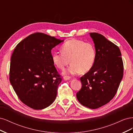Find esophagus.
<instances>
[{"instance_id": "1", "label": "esophagus", "mask_w": 133, "mask_h": 133, "mask_svg": "<svg viewBox=\"0 0 133 133\" xmlns=\"http://www.w3.org/2000/svg\"><path fill=\"white\" fill-rule=\"evenodd\" d=\"M71 79L70 76H65L64 77V79L65 80H69Z\"/></svg>"}]
</instances>
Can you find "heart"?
Here are the masks:
<instances>
[{"label":"heart","instance_id":"1","mask_svg":"<svg viewBox=\"0 0 133 133\" xmlns=\"http://www.w3.org/2000/svg\"><path fill=\"white\" fill-rule=\"evenodd\" d=\"M95 59L93 44L78 39L67 41L62 45V51H55L52 55L53 62L59 69H64L70 62V66L64 72L65 74L86 73L91 69Z\"/></svg>","mask_w":133,"mask_h":133}]
</instances>
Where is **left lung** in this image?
Here are the masks:
<instances>
[{"label":"left lung","instance_id":"8db88e82","mask_svg":"<svg viewBox=\"0 0 133 133\" xmlns=\"http://www.w3.org/2000/svg\"><path fill=\"white\" fill-rule=\"evenodd\" d=\"M94 43L96 59L91 69L80 78L82 87L76 93L82 105L99 108L114 98L123 76V63L118 46L104 36L90 33Z\"/></svg>","mask_w":133,"mask_h":133}]
</instances>
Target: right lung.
I'll list each match as a JSON object with an SVG mask.
<instances>
[{
	"instance_id": "add662e5",
	"label": "right lung",
	"mask_w": 133,
	"mask_h": 133,
	"mask_svg": "<svg viewBox=\"0 0 133 133\" xmlns=\"http://www.w3.org/2000/svg\"><path fill=\"white\" fill-rule=\"evenodd\" d=\"M63 42L36 33L15 47L10 59L9 80L18 98L26 105L41 110L54 102L62 79L54 65L51 50Z\"/></svg>"
}]
</instances>
